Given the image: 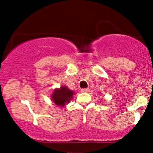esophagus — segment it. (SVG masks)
<instances>
[{"mask_svg": "<svg viewBox=\"0 0 153 153\" xmlns=\"http://www.w3.org/2000/svg\"><path fill=\"white\" fill-rule=\"evenodd\" d=\"M81 92H89V88L82 89H81Z\"/></svg>", "mask_w": 153, "mask_h": 153, "instance_id": "obj_1", "label": "esophagus"}]
</instances>
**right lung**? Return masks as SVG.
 <instances>
[{"mask_svg":"<svg viewBox=\"0 0 153 153\" xmlns=\"http://www.w3.org/2000/svg\"><path fill=\"white\" fill-rule=\"evenodd\" d=\"M75 92L69 89L67 86H62L60 88H55L51 94V99L55 105L64 107L69 104L73 98Z\"/></svg>","mask_w":153,"mask_h":153,"instance_id":"1","label":"right lung"}]
</instances>
